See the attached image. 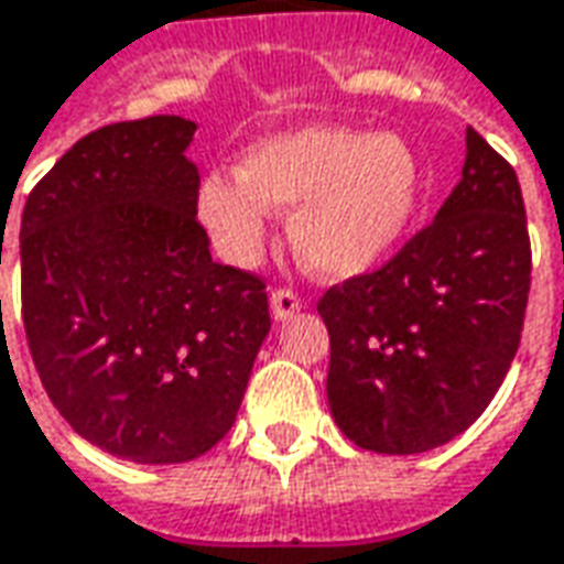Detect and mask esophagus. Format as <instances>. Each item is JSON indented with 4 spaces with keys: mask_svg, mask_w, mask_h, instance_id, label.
Here are the masks:
<instances>
[{
    "mask_svg": "<svg viewBox=\"0 0 564 564\" xmlns=\"http://www.w3.org/2000/svg\"><path fill=\"white\" fill-rule=\"evenodd\" d=\"M299 308H302V299H299L293 290H274V293H271V314H274L278 321H290Z\"/></svg>",
    "mask_w": 564,
    "mask_h": 564,
    "instance_id": "obj_1",
    "label": "esophagus"
}]
</instances>
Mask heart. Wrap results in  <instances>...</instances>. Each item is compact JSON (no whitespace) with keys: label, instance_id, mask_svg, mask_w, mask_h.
I'll return each mask as SVG.
<instances>
[{"label":"heart","instance_id":"b5f03b06","mask_svg":"<svg viewBox=\"0 0 564 564\" xmlns=\"http://www.w3.org/2000/svg\"><path fill=\"white\" fill-rule=\"evenodd\" d=\"M419 200L421 167L403 137L311 124L253 143L241 171L207 173L198 216L219 253L250 262L271 210H295L299 259L323 278H354L397 250Z\"/></svg>","mask_w":564,"mask_h":564}]
</instances>
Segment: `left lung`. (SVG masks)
<instances>
[{
  "instance_id": "left-lung-1",
  "label": "left lung",
  "mask_w": 564,
  "mask_h": 564,
  "mask_svg": "<svg viewBox=\"0 0 564 564\" xmlns=\"http://www.w3.org/2000/svg\"><path fill=\"white\" fill-rule=\"evenodd\" d=\"M529 290L516 171L467 128L460 183L431 226L317 302L341 433L378 455H419L467 431L513 364Z\"/></svg>"
}]
</instances>
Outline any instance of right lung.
<instances>
[{
    "label": "right lung",
    "instance_id": "right-lung-1",
    "mask_svg": "<svg viewBox=\"0 0 564 564\" xmlns=\"http://www.w3.org/2000/svg\"><path fill=\"white\" fill-rule=\"evenodd\" d=\"M192 137L180 116L106 124L35 183L21 216L35 372L78 436L133 464L210 452L271 329L265 281L210 256Z\"/></svg>",
    "mask_w": 564,
    "mask_h": 564
}]
</instances>
